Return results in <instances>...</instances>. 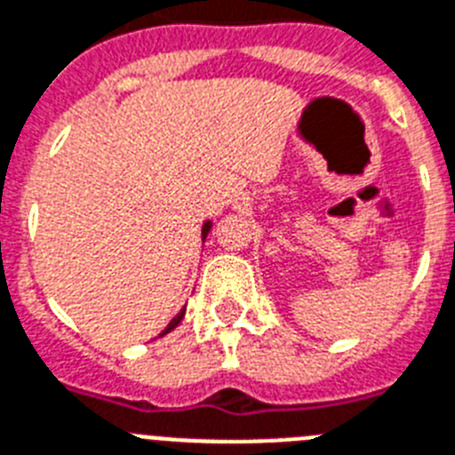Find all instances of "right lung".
Returning <instances> with one entry per match:
<instances>
[{"mask_svg": "<svg viewBox=\"0 0 455 455\" xmlns=\"http://www.w3.org/2000/svg\"><path fill=\"white\" fill-rule=\"evenodd\" d=\"M209 232H212V220H204V225H202V242H204V239H207ZM184 315H186V306H184V308L180 310V313H177V315L172 317V320H170V324H168V327H165V329H163L161 336H165V333L172 331V329L177 327V324H180L181 320H184Z\"/></svg>", "mask_w": 455, "mask_h": 455, "instance_id": "1", "label": "right lung"}]
</instances>
